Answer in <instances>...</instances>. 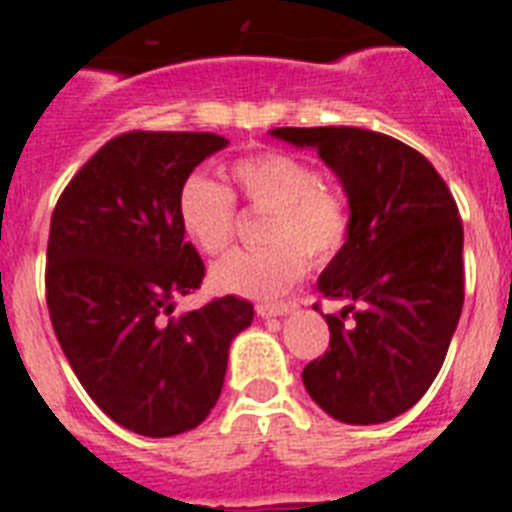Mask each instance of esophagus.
Masks as SVG:
<instances>
[{"label": "esophagus", "instance_id": "obj_1", "mask_svg": "<svg viewBox=\"0 0 512 512\" xmlns=\"http://www.w3.org/2000/svg\"><path fill=\"white\" fill-rule=\"evenodd\" d=\"M295 310V305H289V302H277V305H256V312H259V318H282V315H289V312Z\"/></svg>", "mask_w": 512, "mask_h": 512}]
</instances>
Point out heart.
I'll use <instances>...</instances> for the list:
<instances>
[{"instance_id":"heart-1","label":"heart","mask_w":512,"mask_h":512,"mask_svg":"<svg viewBox=\"0 0 512 512\" xmlns=\"http://www.w3.org/2000/svg\"><path fill=\"white\" fill-rule=\"evenodd\" d=\"M228 179L248 207L269 212L256 251H235L210 271L212 287L230 295L271 300L284 295L312 261L336 256L348 233L346 200L320 182V174L289 153H259L228 166ZM179 220L202 253H223L235 235L233 194L205 176H189L179 189Z\"/></svg>"}]
</instances>
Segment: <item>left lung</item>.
I'll use <instances>...</instances> for the list:
<instances>
[{
	"instance_id": "1",
	"label": "left lung",
	"mask_w": 512,
	"mask_h": 512,
	"mask_svg": "<svg viewBox=\"0 0 512 512\" xmlns=\"http://www.w3.org/2000/svg\"><path fill=\"white\" fill-rule=\"evenodd\" d=\"M312 148L348 197V233L318 279L346 302L325 315L330 348L302 382L330 418L387 423L436 379L464 305V228L449 187L423 153L361 128H274Z\"/></svg>"
}]
</instances>
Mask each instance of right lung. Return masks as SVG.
Segmentation results:
<instances>
[{
  "mask_svg": "<svg viewBox=\"0 0 512 512\" xmlns=\"http://www.w3.org/2000/svg\"><path fill=\"white\" fill-rule=\"evenodd\" d=\"M225 146L215 133L117 135L53 210L45 297L56 338L102 413L140 436H179L210 415L230 343L253 320L235 295L164 318L205 277L179 189Z\"/></svg>",
  "mask_w": 512,
  "mask_h": 512,
  "instance_id": "obj_1",
  "label": "right lung"
}]
</instances>
